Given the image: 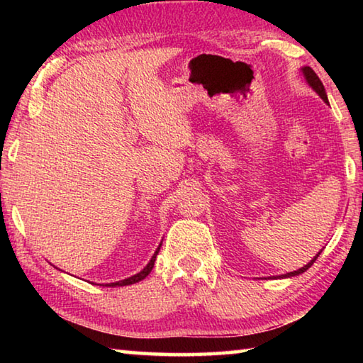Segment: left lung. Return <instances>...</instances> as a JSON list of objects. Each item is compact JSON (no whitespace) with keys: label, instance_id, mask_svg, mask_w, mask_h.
<instances>
[{"label":"left lung","instance_id":"8db88e82","mask_svg":"<svg viewBox=\"0 0 363 363\" xmlns=\"http://www.w3.org/2000/svg\"><path fill=\"white\" fill-rule=\"evenodd\" d=\"M301 73H303V77H304V79H306V83L311 86L312 89L315 91V93L322 97L323 99V102H327L328 104V97H327V93H325V88H323V84H322V82H320V78H318L317 75H315V72L311 69V67H303V69H301ZM322 253V250L318 251V253L312 257V259L306 264V266H303L301 269H298V270H293V272H286V274H284V275H275L274 279H290V277H296V275H299V274H303V272H306L307 269H309L312 264L315 262V259L318 257V255Z\"/></svg>","mask_w":363,"mask_h":363}]
</instances>
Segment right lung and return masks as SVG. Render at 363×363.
<instances>
[{
  "mask_svg": "<svg viewBox=\"0 0 363 363\" xmlns=\"http://www.w3.org/2000/svg\"><path fill=\"white\" fill-rule=\"evenodd\" d=\"M160 247H162V242H160L158 248L155 250V253H153V256L150 257L149 264H147V266H145L143 270H140V272L134 274V275H131V277H128V279H125V280L112 281V284H106V285H107V286H126V285H133V284H138V281H140V280H144V279L147 277V275H149V274L152 272L153 266H155V259H157V255H158V251H160Z\"/></svg>",
  "mask_w": 363,
  "mask_h": 363,
  "instance_id": "obj_1",
  "label": "right lung"
}]
</instances>
